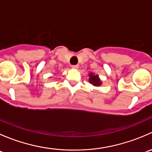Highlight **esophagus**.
<instances>
[{
    "label": "esophagus",
    "instance_id": "obj_1",
    "mask_svg": "<svg viewBox=\"0 0 152 152\" xmlns=\"http://www.w3.org/2000/svg\"><path fill=\"white\" fill-rule=\"evenodd\" d=\"M78 67H79V65H72V68H73V69H77Z\"/></svg>",
    "mask_w": 152,
    "mask_h": 152
}]
</instances>
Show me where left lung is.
<instances>
[{
  "mask_svg": "<svg viewBox=\"0 0 152 152\" xmlns=\"http://www.w3.org/2000/svg\"><path fill=\"white\" fill-rule=\"evenodd\" d=\"M89 76H90V78H89V82L91 85L96 86V87H99V86L102 85V82L100 80L98 75H95L94 73H89Z\"/></svg>",
  "mask_w": 152,
  "mask_h": 152,
  "instance_id": "left-lung-1",
  "label": "left lung"
}]
</instances>
